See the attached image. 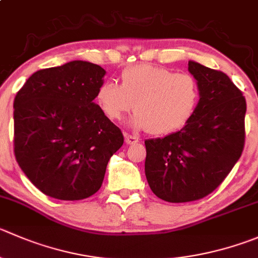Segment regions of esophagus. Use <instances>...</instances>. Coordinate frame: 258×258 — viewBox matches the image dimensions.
Returning a JSON list of instances; mask_svg holds the SVG:
<instances>
[{"label": "esophagus", "mask_w": 258, "mask_h": 258, "mask_svg": "<svg viewBox=\"0 0 258 258\" xmlns=\"http://www.w3.org/2000/svg\"><path fill=\"white\" fill-rule=\"evenodd\" d=\"M140 141V139L137 136H132V135L124 134V142L127 145H135Z\"/></svg>", "instance_id": "esophagus-1"}]
</instances>
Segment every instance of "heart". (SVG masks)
Returning <instances> with one entry per match:
<instances>
[{
    "label": "heart",
    "instance_id": "1",
    "mask_svg": "<svg viewBox=\"0 0 258 258\" xmlns=\"http://www.w3.org/2000/svg\"><path fill=\"white\" fill-rule=\"evenodd\" d=\"M198 86L186 73H174L162 67H130L121 74V86L106 81L97 92V102L109 119L118 121L134 108L130 124L167 135L181 128L198 103Z\"/></svg>",
    "mask_w": 258,
    "mask_h": 258
}]
</instances>
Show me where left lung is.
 <instances>
[{
  "label": "left lung",
  "instance_id": "8db88e82",
  "mask_svg": "<svg viewBox=\"0 0 258 258\" xmlns=\"http://www.w3.org/2000/svg\"><path fill=\"white\" fill-rule=\"evenodd\" d=\"M199 102L181 130L145 141L152 192L170 203L198 201L221 185L244 146L246 99L227 74L190 60Z\"/></svg>",
  "mask_w": 258,
  "mask_h": 258
}]
</instances>
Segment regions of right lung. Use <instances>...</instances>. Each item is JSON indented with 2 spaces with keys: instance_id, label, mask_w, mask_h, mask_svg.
Returning a JSON list of instances; mask_svg holds the SVG:
<instances>
[{
  "instance_id": "add662e5",
  "label": "right lung",
  "mask_w": 258,
  "mask_h": 258,
  "mask_svg": "<svg viewBox=\"0 0 258 258\" xmlns=\"http://www.w3.org/2000/svg\"><path fill=\"white\" fill-rule=\"evenodd\" d=\"M106 71L83 60L37 71L14 102L15 156L30 181L60 201L93 196L121 130L94 103Z\"/></svg>"
}]
</instances>
